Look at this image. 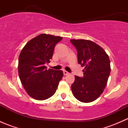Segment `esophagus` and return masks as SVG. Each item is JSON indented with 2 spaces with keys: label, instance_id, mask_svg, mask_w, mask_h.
<instances>
[{
  "label": "esophagus",
  "instance_id": "obj_1",
  "mask_svg": "<svg viewBox=\"0 0 128 128\" xmlns=\"http://www.w3.org/2000/svg\"><path fill=\"white\" fill-rule=\"evenodd\" d=\"M63 73H64V75H65V76H67V75L69 74V72H68V71H66V70H64V71H63Z\"/></svg>",
  "mask_w": 128,
  "mask_h": 128
}]
</instances>
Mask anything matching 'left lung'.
I'll return each mask as SVG.
<instances>
[{"label": "left lung", "mask_w": 128, "mask_h": 128, "mask_svg": "<svg viewBox=\"0 0 128 128\" xmlns=\"http://www.w3.org/2000/svg\"><path fill=\"white\" fill-rule=\"evenodd\" d=\"M70 42L77 49L78 64L84 67L83 77L75 76L72 94L81 102H92L106 86L111 70L109 57L102 48L90 40H70Z\"/></svg>", "instance_id": "1"}]
</instances>
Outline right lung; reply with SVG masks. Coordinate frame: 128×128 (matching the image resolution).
I'll return each mask as SVG.
<instances>
[{"mask_svg":"<svg viewBox=\"0 0 128 128\" xmlns=\"http://www.w3.org/2000/svg\"><path fill=\"white\" fill-rule=\"evenodd\" d=\"M62 38L41 34L28 41L18 58V75L27 94L33 98L44 100L55 94L63 77L62 70L46 69L56 44Z\"/></svg>","mask_w":128,"mask_h":128,"instance_id":"obj_1","label":"right lung"}]
</instances>
